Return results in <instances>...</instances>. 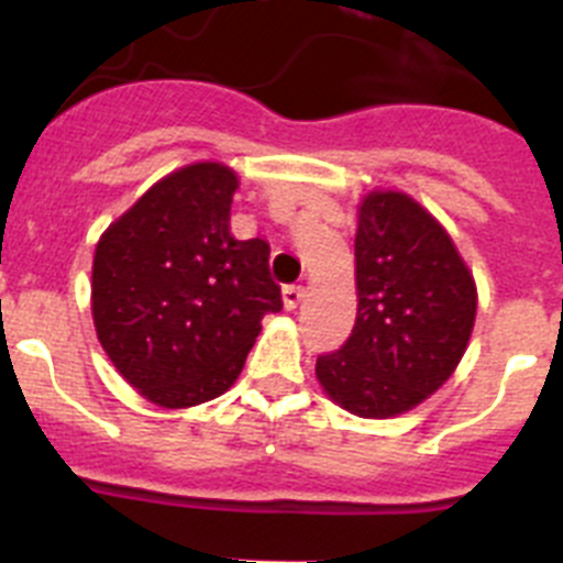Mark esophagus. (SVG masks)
Wrapping results in <instances>:
<instances>
[{
	"instance_id": "obj_1",
	"label": "esophagus",
	"mask_w": 563,
	"mask_h": 563,
	"mask_svg": "<svg viewBox=\"0 0 563 563\" xmlns=\"http://www.w3.org/2000/svg\"><path fill=\"white\" fill-rule=\"evenodd\" d=\"M302 297H306V288H302V286H286V288H283V302H286L288 311H294V308L300 306Z\"/></svg>"
}]
</instances>
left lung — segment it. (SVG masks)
Returning <instances> with one entry per match:
<instances>
[{"mask_svg": "<svg viewBox=\"0 0 563 563\" xmlns=\"http://www.w3.org/2000/svg\"><path fill=\"white\" fill-rule=\"evenodd\" d=\"M356 325L317 358L331 401L358 418H393L454 373L477 317V286L434 216L407 194L376 190L358 207Z\"/></svg>", "mask_w": 563, "mask_h": 563, "instance_id": "obj_1", "label": "left lung"}]
</instances>
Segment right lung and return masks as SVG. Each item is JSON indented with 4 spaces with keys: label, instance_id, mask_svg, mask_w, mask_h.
I'll return each mask as SVG.
<instances>
[{
    "label": "right lung",
    "instance_id": "1",
    "mask_svg": "<svg viewBox=\"0 0 563 563\" xmlns=\"http://www.w3.org/2000/svg\"><path fill=\"white\" fill-rule=\"evenodd\" d=\"M238 176L196 162L156 181L98 241L92 317L106 356L168 409L219 398L244 369L263 313L283 308L269 244L230 232Z\"/></svg>",
    "mask_w": 563,
    "mask_h": 563
}]
</instances>
